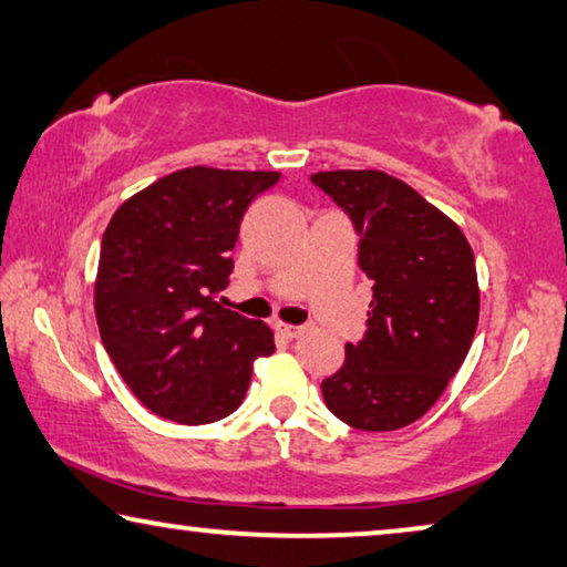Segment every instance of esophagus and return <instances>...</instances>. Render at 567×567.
I'll return each mask as SVG.
<instances>
[{"label":"esophagus","instance_id":"esophagus-1","mask_svg":"<svg viewBox=\"0 0 567 567\" xmlns=\"http://www.w3.org/2000/svg\"><path fill=\"white\" fill-rule=\"evenodd\" d=\"M275 331L280 333L282 338H287V341H292V338H298L302 331H306V328H302V326H290V323H277Z\"/></svg>","mask_w":567,"mask_h":567}]
</instances>
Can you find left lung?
<instances>
[{"instance_id":"left-lung-1","label":"left lung","mask_w":567,"mask_h":567,"mask_svg":"<svg viewBox=\"0 0 567 567\" xmlns=\"http://www.w3.org/2000/svg\"><path fill=\"white\" fill-rule=\"evenodd\" d=\"M351 218L371 280L367 333L320 382L346 425L386 433L420 420L461 369L478 326L476 261L451 218L379 171L310 175Z\"/></svg>"}]
</instances>
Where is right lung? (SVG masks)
<instances>
[{
  "label": "right lung",
  "mask_w": 567,
  "mask_h": 567,
  "mask_svg": "<svg viewBox=\"0 0 567 567\" xmlns=\"http://www.w3.org/2000/svg\"><path fill=\"white\" fill-rule=\"evenodd\" d=\"M280 173L185 167L122 203L101 239L96 323L150 412L206 425L239 408L272 331L216 302L241 218Z\"/></svg>",
  "instance_id": "add662e5"
}]
</instances>
